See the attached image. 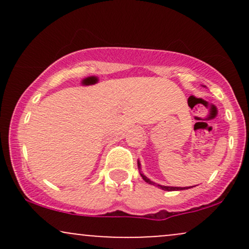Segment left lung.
I'll list each match as a JSON object with an SVG mask.
<instances>
[{"mask_svg":"<svg viewBox=\"0 0 249 249\" xmlns=\"http://www.w3.org/2000/svg\"><path fill=\"white\" fill-rule=\"evenodd\" d=\"M138 167L141 168V162H139V161H138ZM141 176H142V178L145 180V181L148 182V184H151V185H154V186H158L159 188H161V190H164V191H181V190H187V188H191V187H193V186H191V187H171V186H162V185L156 184V182L151 181V180L148 179L147 177H145L144 174H142V172H141Z\"/></svg>","mask_w":249,"mask_h":249,"instance_id":"8db88e82","label":"left lung"}]
</instances>
